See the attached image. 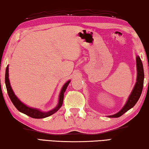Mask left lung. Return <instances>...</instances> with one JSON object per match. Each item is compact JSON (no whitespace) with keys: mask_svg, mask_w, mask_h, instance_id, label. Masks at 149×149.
Returning a JSON list of instances; mask_svg holds the SVG:
<instances>
[{"mask_svg":"<svg viewBox=\"0 0 149 149\" xmlns=\"http://www.w3.org/2000/svg\"><path fill=\"white\" fill-rule=\"evenodd\" d=\"M136 70H137V76H136V82L134 85V88L132 91L131 93L128 98V100L124 105L120 111L118 112L116 114L113 115H109L108 117H119L122 115H123L125 113L129 111L130 109L133 107L137 102L139 99L140 98V96L142 93L144 84V70L143 63L141 62V58L139 56H136Z\"/></svg>","mask_w":149,"mask_h":149,"instance_id":"8db88e82","label":"left lung"}]
</instances>
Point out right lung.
<instances>
[{
    "label": "right lung",
    "mask_w": 149,
    "mask_h": 149,
    "mask_svg": "<svg viewBox=\"0 0 149 149\" xmlns=\"http://www.w3.org/2000/svg\"><path fill=\"white\" fill-rule=\"evenodd\" d=\"M70 83V80L68 81L66 83L63 85V87L62 88V90L60 93V96H59V101H58V104L56 107L53 109L52 110H50L49 111L47 112H43L42 111L38 109L35 108H32L28 107V106L24 104L22 102L19 100L17 97L15 95V93L12 89L10 84V81H9L8 78V65L6 67V72H5V84L7 89V92H8V96L10 97V100L12 102H13V105L15 106V107L20 112L24 113V114L27 115L28 116L30 117L34 118V119H42V118H45L47 117H49L52 115L54 113L57 112L59 110L62 105L63 104V95H64V93L67 89V87L69 84Z\"/></svg>",
    "instance_id": "obj_1"
}]
</instances>
